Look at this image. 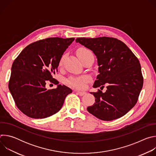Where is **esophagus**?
I'll use <instances>...</instances> for the list:
<instances>
[{
	"mask_svg": "<svg viewBox=\"0 0 156 156\" xmlns=\"http://www.w3.org/2000/svg\"><path fill=\"white\" fill-rule=\"evenodd\" d=\"M76 93H77L78 94H79L80 96H82L86 94V93L84 92V91H77Z\"/></svg>",
	"mask_w": 156,
	"mask_h": 156,
	"instance_id": "1",
	"label": "esophagus"
}]
</instances>
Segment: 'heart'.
Here are the masks:
<instances>
[{"label": "heart", "mask_w": 156, "mask_h": 156, "mask_svg": "<svg viewBox=\"0 0 156 156\" xmlns=\"http://www.w3.org/2000/svg\"><path fill=\"white\" fill-rule=\"evenodd\" d=\"M90 54H93L92 52L86 48H80L77 51V55L80 60L83 57ZM63 61V56H62L59 60V63H58L59 66H61L62 65ZM90 80H91V77L89 75H83L81 76H72L67 79V80H66V83L71 86L74 87L75 88L83 89L86 86V83L89 81H90Z\"/></svg>", "instance_id": "1"}]
</instances>
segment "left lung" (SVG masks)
<instances>
[{
    "instance_id": "obj_1",
    "label": "left lung",
    "mask_w": 156,
    "mask_h": 156,
    "mask_svg": "<svg viewBox=\"0 0 156 156\" xmlns=\"http://www.w3.org/2000/svg\"><path fill=\"white\" fill-rule=\"evenodd\" d=\"M91 49L98 58L99 74L93 87L107 84L105 93L93 92L94 104L89 112L102 120L110 121L125 115L136 104L143 85L138 58L126 44L114 37H79L76 39Z\"/></svg>"
}]
</instances>
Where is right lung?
I'll return each instance as SVG.
<instances>
[{"mask_svg": "<svg viewBox=\"0 0 156 156\" xmlns=\"http://www.w3.org/2000/svg\"><path fill=\"white\" fill-rule=\"evenodd\" d=\"M75 38L49 37L27 46L15 58L9 83L10 92L21 112L33 119H44L58 112L70 88L58 84L52 75L63 52ZM50 81L58 85L48 90Z\"/></svg>", "mask_w": 156, "mask_h": 156, "instance_id": "obj_1", "label": "right lung"}]
</instances>
